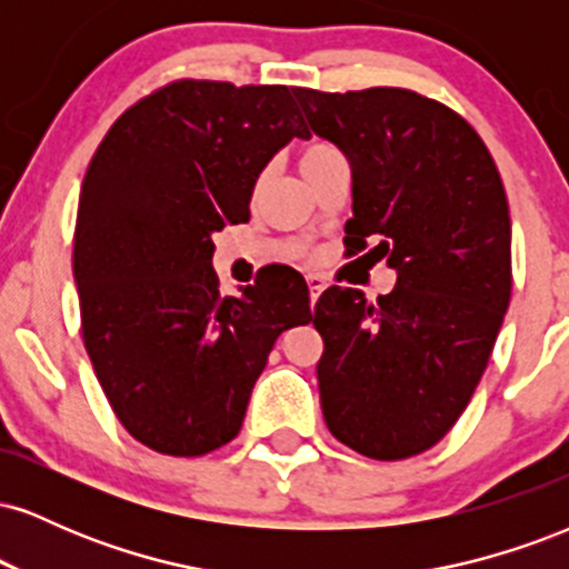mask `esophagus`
Wrapping results in <instances>:
<instances>
[{"mask_svg": "<svg viewBox=\"0 0 569 569\" xmlns=\"http://www.w3.org/2000/svg\"><path fill=\"white\" fill-rule=\"evenodd\" d=\"M307 286H310V307H312V310H316L318 297H321V291L326 289V286H323V280L318 278V276H307Z\"/></svg>", "mask_w": 569, "mask_h": 569, "instance_id": "obj_1", "label": "esophagus"}]
</instances>
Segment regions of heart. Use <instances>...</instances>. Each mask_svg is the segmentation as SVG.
<instances>
[{
  "label": "heart",
  "mask_w": 569,
  "mask_h": 569,
  "mask_svg": "<svg viewBox=\"0 0 569 569\" xmlns=\"http://www.w3.org/2000/svg\"><path fill=\"white\" fill-rule=\"evenodd\" d=\"M339 158V149L335 143L329 141H310L307 147H302V152H299V168H302V173L312 171V168L323 166V162Z\"/></svg>",
  "instance_id": "heart-1"
}]
</instances>
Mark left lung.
I'll return each instance as SVG.
<instances>
[{"instance_id": "left-lung-1", "label": "left lung", "mask_w": 569, "mask_h": 569, "mask_svg": "<svg viewBox=\"0 0 569 569\" xmlns=\"http://www.w3.org/2000/svg\"><path fill=\"white\" fill-rule=\"evenodd\" d=\"M312 133L352 171L348 253L388 259L396 289L367 302L331 286L312 326L323 420L371 460L439 443L471 401L511 302V217L479 133L403 88L293 90Z\"/></svg>"}]
</instances>
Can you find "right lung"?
Listing matches in <instances>:
<instances>
[{
	"mask_svg": "<svg viewBox=\"0 0 569 569\" xmlns=\"http://www.w3.org/2000/svg\"><path fill=\"white\" fill-rule=\"evenodd\" d=\"M286 84L179 80L117 117L84 173L74 230L82 339L122 428L198 457L243 426L276 339L312 321L276 267L221 297L213 234L248 221L259 173L307 128Z\"/></svg>",
	"mask_w": 569,
	"mask_h": 569,
	"instance_id": "right-lung-1",
	"label": "right lung"
}]
</instances>
